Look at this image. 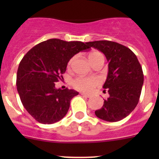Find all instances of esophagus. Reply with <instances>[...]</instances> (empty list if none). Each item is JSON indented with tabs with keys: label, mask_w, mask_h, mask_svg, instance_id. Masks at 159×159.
Here are the masks:
<instances>
[{
	"label": "esophagus",
	"mask_w": 159,
	"mask_h": 159,
	"mask_svg": "<svg viewBox=\"0 0 159 159\" xmlns=\"http://www.w3.org/2000/svg\"><path fill=\"white\" fill-rule=\"evenodd\" d=\"M81 95H83L84 97H87V98H91V97H92V95H88V94L84 93V92H82V93H81Z\"/></svg>",
	"instance_id": "34e87169"
}]
</instances>
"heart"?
I'll list each match as a JSON object with an SVG mask.
<instances>
[{
  "label": "heart",
  "mask_w": 159,
  "mask_h": 159,
  "mask_svg": "<svg viewBox=\"0 0 159 159\" xmlns=\"http://www.w3.org/2000/svg\"><path fill=\"white\" fill-rule=\"evenodd\" d=\"M99 57H103L102 53H100L99 52H92L88 56V59L92 64ZM74 59L75 58L73 57L69 60L68 67H71L74 61ZM99 84H100L99 80L96 77H77L72 81V86L75 89L85 92H92L95 87L99 86Z\"/></svg>",
  "instance_id": "heart-1"
}]
</instances>
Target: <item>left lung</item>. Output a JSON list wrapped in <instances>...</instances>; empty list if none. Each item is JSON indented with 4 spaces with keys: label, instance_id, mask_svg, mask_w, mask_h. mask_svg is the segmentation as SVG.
Instances as JSON below:
<instances>
[{
    "label": "left lung",
    "instance_id": "obj_1",
    "mask_svg": "<svg viewBox=\"0 0 159 159\" xmlns=\"http://www.w3.org/2000/svg\"><path fill=\"white\" fill-rule=\"evenodd\" d=\"M105 55L108 64L107 77L102 88L109 97L95 111L107 122L122 120L137 106L143 84V72L137 57L130 48L116 42L97 40L87 43Z\"/></svg>",
    "mask_w": 159,
    "mask_h": 159
}]
</instances>
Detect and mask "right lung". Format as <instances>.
Masks as SVG:
<instances>
[{"mask_svg": "<svg viewBox=\"0 0 159 159\" xmlns=\"http://www.w3.org/2000/svg\"><path fill=\"white\" fill-rule=\"evenodd\" d=\"M90 46L81 41L50 39L30 49L19 64L16 88L22 104L36 121L52 124L62 119L70 102L79 94L72 89L56 88L67 63Z\"/></svg>", "mask_w": 159, "mask_h": 159, "instance_id": "obj_1", "label": "right lung"}]
</instances>
